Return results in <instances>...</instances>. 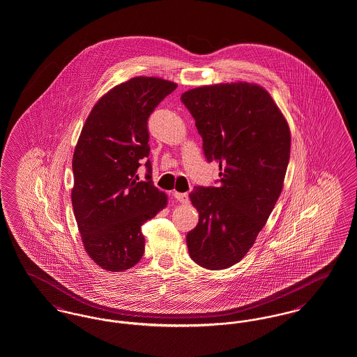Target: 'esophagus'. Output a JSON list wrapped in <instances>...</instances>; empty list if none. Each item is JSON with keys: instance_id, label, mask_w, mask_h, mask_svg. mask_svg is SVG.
Here are the masks:
<instances>
[{"instance_id": "esophagus-1", "label": "esophagus", "mask_w": 357, "mask_h": 357, "mask_svg": "<svg viewBox=\"0 0 357 357\" xmlns=\"http://www.w3.org/2000/svg\"><path fill=\"white\" fill-rule=\"evenodd\" d=\"M174 198L181 203H188V194L187 192H174Z\"/></svg>"}]
</instances>
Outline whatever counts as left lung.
<instances>
[{
	"label": "left lung",
	"instance_id": "obj_1",
	"mask_svg": "<svg viewBox=\"0 0 357 357\" xmlns=\"http://www.w3.org/2000/svg\"><path fill=\"white\" fill-rule=\"evenodd\" d=\"M181 100L195 119L207 162L219 166L218 185H197L199 213L187 234L191 259L207 270L241 261L279 199L289 160V128L271 96L247 82L202 86Z\"/></svg>",
	"mask_w": 357,
	"mask_h": 357
}]
</instances>
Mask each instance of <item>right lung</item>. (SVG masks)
Listing matches in <instances>:
<instances>
[{
	"label": "right lung",
	"mask_w": 357,
	"mask_h": 357,
	"mask_svg": "<svg viewBox=\"0 0 357 357\" xmlns=\"http://www.w3.org/2000/svg\"><path fill=\"white\" fill-rule=\"evenodd\" d=\"M175 89L162 78H131L96 103L81 131L73 155V210L86 252L103 270L125 271L141 260V227L167 204L151 179L147 121Z\"/></svg>",
	"instance_id": "obj_1"
}]
</instances>
